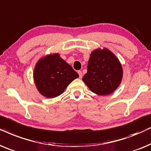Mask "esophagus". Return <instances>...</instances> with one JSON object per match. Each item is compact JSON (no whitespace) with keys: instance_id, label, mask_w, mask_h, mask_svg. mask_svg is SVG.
<instances>
[{"instance_id":"34e87169","label":"esophagus","mask_w":151,"mask_h":151,"mask_svg":"<svg viewBox=\"0 0 151 151\" xmlns=\"http://www.w3.org/2000/svg\"><path fill=\"white\" fill-rule=\"evenodd\" d=\"M78 74H79L80 79H81V78H82V72L81 71V70H79V71H78Z\"/></svg>"}]
</instances>
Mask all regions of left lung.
<instances>
[{"instance_id": "obj_1", "label": "left lung", "mask_w": 151, "mask_h": 151, "mask_svg": "<svg viewBox=\"0 0 151 151\" xmlns=\"http://www.w3.org/2000/svg\"><path fill=\"white\" fill-rule=\"evenodd\" d=\"M122 73V65L111 52L96 50L90 55L88 72L82 80L94 93L108 95L119 86Z\"/></svg>"}]
</instances>
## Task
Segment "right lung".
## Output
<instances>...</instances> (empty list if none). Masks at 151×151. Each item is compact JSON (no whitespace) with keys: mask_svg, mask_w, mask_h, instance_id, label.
I'll use <instances>...</instances> for the list:
<instances>
[{"mask_svg":"<svg viewBox=\"0 0 151 151\" xmlns=\"http://www.w3.org/2000/svg\"><path fill=\"white\" fill-rule=\"evenodd\" d=\"M78 77L77 72L58 54L41 59L37 63L34 71V79L38 90L48 98L60 95Z\"/></svg>","mask_w":151,"mask_h":151,"instance_id":"obj_1","label":"right lung"}]
</instances>
